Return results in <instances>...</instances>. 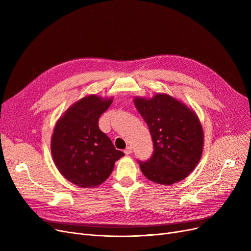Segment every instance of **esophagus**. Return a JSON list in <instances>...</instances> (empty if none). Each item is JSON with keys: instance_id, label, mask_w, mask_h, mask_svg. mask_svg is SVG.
I'll return each instance as SVG.
<instances>
[{"instance_id": "1", "label": "esophagus", "mask_w": 251, "mask_h": 251, "mask_svg": "<svg viewBox=\"0 0 251 251\" xmlns=\"http://www.w3.org/2000/svg\"><path fill=\"white\" fill-rule=\"evenodd\" d=\"M124 152H125V154H130V153H132V148H131V147H128V148L124 151Z\"/></svg>"}]
</instances>
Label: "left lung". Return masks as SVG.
Returning <instances> with one entry per match:
<instances>
[{
  "instance_id": "left-lung-1",
  "label": "left lung",
  "mask_w": 251,
  "mask_h": 251,
  "mask_svg": "<svg viewBox=\"0 0 251 251\" xmlns=\"http://www.w3.org/2000/svg\"><path fill=\"white\" fill-rule=\"evenodd\" d=\"M133 101L149 126L154 148L150 160L138 161L143 175L162 185L185 179L202 154L203 131L199 117L166 94L150 100L136 97Z\"/></svg>"
}]
</instances>
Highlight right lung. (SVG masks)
I'll list each match as a JSON object with an SVG mask.
<instances>
[{"instance_id":"1","label":"right lung","mask_w":251,"mask_h":251,"mask_svg":"<svg viewBox=\"0 0 251 251\" xmlns=\"http://www.w3.org/2000/svg\"><path fill=\"white\" fill-rule=\"evenodd\" d=\"M113 100L91 95L76 101L59 119L50 140L52 160L75 185L97 187L109 178L124 155L99 127V119Z\"/></svg>"}]
</instances>
